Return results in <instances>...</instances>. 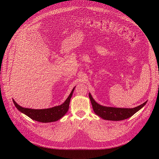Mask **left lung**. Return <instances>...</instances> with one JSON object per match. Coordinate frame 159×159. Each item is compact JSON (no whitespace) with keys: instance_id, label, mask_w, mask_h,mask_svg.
<instances>
[{"instance_id":"left-lung-1","label":"left lung","mask_w":159,"mask_h":159,"mask_svg":"<svg viewBox=\"0 0 159 159\" xmlns=\"http://www.w3.org/2000/svg\"><path fill=\"white\" fill-rule=\"evenodd\" d=\"M89 97L95 113L103 119L108 120V121H121L131 117L145 106L147 102V101L143 104L133 108H119L103 106L98 103L93 99L90 93H89Z\"/></svg>"}]
</instances>
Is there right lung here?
Masks as SVG:
<instances>
[{"mask_svg":"<svg viewBox=\"0 0 159 159\" xmlns=\"http://www.w3.org/2000/svg\"><path fill=\"white\" fill-rule=\"evenodd\" d=\"M75 87H74L71 91L68 98L66 99L65 102L60 105L53 107L51 108L43 109H34L25 108L20 106L15 101L12 99L13 103L18 111L25 115H27L32 119L36 121L42 123H50L58 121L64 115L68 112L69 109V105L70 99L74 93V91Z\"/></svg>","mask_w":159,"mask_h":159,"instance_id":"add662e5","label":"right lung"}]
</instances>
